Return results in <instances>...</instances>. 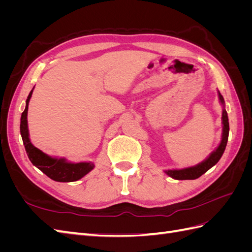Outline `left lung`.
Listing matches in <instances>:
<instances>
[{
    "label": "left lung",
    "mask_w": 252,
    "mask_h": 252,
    "mask_svg": "<svg viewBox=\"0 0 252 252\" xmlns=\"http://www.w3.org/2000/svg\"><path fill=\"white\" fill-rule=\"evenodd\" d=\"M219 97H220V102L224 106L225 104L224 97L220 93H219ZM222 123H223L222 141H220L218 148L213 151L204 162L197 164L193 167H188V168H184V169L165 170V173H167L169 177L175 180H195L197 178H200L201 175L204 174L206 171H208L212 166H215L220 161V158H222L224 154L227 141H228V134H229V122H228V116L225 108L223 109V113H222Z\"/></svg>",
    "instance_id": "left-lung-1"
}]
</instances>
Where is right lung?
<instances>
[{"instance_id":"1","label":"right lung","mask_w":252,"mask_h":252,"mask_svg":"<svg viewBox=\"0 0 252 252\" xmlns=\"http://www.w3.org/2000/svg\"><path fill=\"white\" fill-rule=\"evenodd\" d=\"M33 89L30 91V94L26 100V107L23 111L21 117V125L20 130L23 143H24L26 154L36 168H39L43 173L47 175L53 181L57 182H74L78 181L84 175H86L89 171L94 169V163H70L67 162L65 158H51L45 155L40 149L34 147L29 140L28 125H27V111H28V103L32 97Z\"/></svg>"}]
</instances>
